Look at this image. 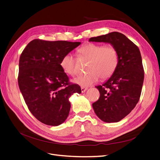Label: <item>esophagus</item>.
Here are the masks:
<instances>
[{
	"instance_id": "esophagus-1",
	"label": "esophagus",
	"mask_w": 160,
	"mask_h": 160,
	"mask_svg": "<svg viewBox=\"0 0 160 160\" xmlns=\"http://www.w3.org/2000/svg\"><path fill=\"white\" fill-rule=\"evenodd\" d=\"M87 90H88V88H86V87H81V91H82V93L85 92Z\"/></svg>"
}]
</instances>
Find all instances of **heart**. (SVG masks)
<instances>
[{
	"label": "heart",
	"instance_id": "obj_1",
	"mask_svg": "<svg viewBox=\"0 0 160 160\" xmlns=\"http://www.w3.org/2000/svg\"><path fill=\"white\" fill-rule=\"evenodd\" d=\"M80 56L89 59L88 70L90 72L77 76L73 82L82 87L90 86L96 83L99 76L103 80L111 77L115 71L119 57L114 47L88 43L78 49ZM60 66L64 72L74 75L76 72V59L72 53L68 52L61 58Z\"/></svg>",
	"mask_w": 160,
	"mask_h": 160
}]
</instances>
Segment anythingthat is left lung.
I'll list each match as a JSON object with an SVG mask.
<instances>
[{"instance_id": "1", "label": "left lung", "mask_w": 160, "mask_h": 160, "mask_svg": "<svg viewBox=\"0 0 160 160\" xmlns=\"http://www.w3.org/2000/svg\"><path fill=\"white\" fill-rule=\"evenodd\" d=\"M89 41L110 43L117 51V67L107 81L96 86L100 96L92 107L102 121L119 122L131 113L140 97L144 73L140 50L125 35L117 32L91 38Z\"/></svg>"}]
</instances>
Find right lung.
Masks as SVG:
<instances>
[{"label":"right lung","mask_w":160,"mask_h":160,"mask_svg":"<svg viewBox=\"0 0 160 160\" xmlns=\"http://www.w3.org/2000/svg\"><path fill=\"white\" fill-rule=\"evenodd\" d=\"M81 44L67 41L34 39L21 54L18 85L32 115L47 125L58 126L67 119L69 98L82 92L80 87L70 84L60 66L62 57Z\"/></svg>","instance_id":"1"}]
</instances>
